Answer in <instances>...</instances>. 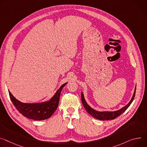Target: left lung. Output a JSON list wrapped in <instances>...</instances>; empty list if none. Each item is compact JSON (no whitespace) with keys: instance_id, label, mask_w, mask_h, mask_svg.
<instances>
[{"instance_id":"8db88e82","label":"left lung","mask_w":147,"mask_h":147,"mask_svg":"<svg viewBox=\"0 0 147 147\" xmlns=\"http://www.w3.org/2000/svg\"><path fill=\"white\" fill-rule=\"evenodd\" d=\"M136 91V87L135 88L134 94H133L130 101L122 109L115 111H98L92 109L91 107L88 105V104L87 103L84 98L83 93L82 92L81 94V98H82V104L84 106V109L87 111V113H89L93 117L100 120H110V119H114L117 117H118V116H119L121 114H122L129 107V106L132 103V101L134 100V98L135 97Z\"/></svg>"}]
</instances>
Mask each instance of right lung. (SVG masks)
Returning a JSON list of instances; mask_svg holds the SVG:
<instances>
[{"label": "right lung", "instance_id": "right-lung-1", "mask_svg": "<svg viewBox=\"0 0 147 147\" xmlns=\"http://www.w3.org/2000/svg\"><path fill=\"white\" fill-rule=\"evenodd\" d=\"M67 83L61 85L55 94L48 101L40 103H23L17 100L10 91H9V96L16 109L24 117L40 121L49 118L55 112L59 105L61 91Z\"/></svg>", "mask_w": 147, "mask_h": 147}]
</instances>
